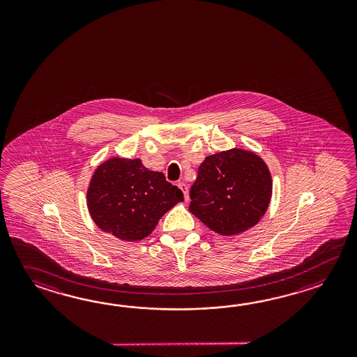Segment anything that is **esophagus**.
<instances>
[{
  "mask_svg": "<svg viewBox=\"0 0 357 357\" xmlns=\"http://www.w3.org/2000/svg\"><path fill=\"white\" fill-rule=\"evenodd\" d=\"M178 188H180L182 192H183L185 200H189V188H188V185L183 183V182H180V183H178Z\"/></svg>",
  "mask_w": 357,
  "mask_h": 357,
  "instance_id": "esophagus-1",
  "label": "esophagus"
}]
</instances>
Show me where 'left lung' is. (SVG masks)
Segmentation results:
<instances>
[{
  "mask_svg": "<svg viewBox=\"0 0 357 357\" xmlns=\"http://www.w3.org/2000/svg\"><path fill=\"white\" fill-rule=\"evenodd\" d=\"M266 162L234 148L205 157L190 190L189 211L222 236L243 234L258 225L272 197Z\"/></svg>",
  "mask_w": 357,
  "mask_h": 357,
  "instance_id": "left-lung-1",
  "label": "left lung"
}]
</instances>
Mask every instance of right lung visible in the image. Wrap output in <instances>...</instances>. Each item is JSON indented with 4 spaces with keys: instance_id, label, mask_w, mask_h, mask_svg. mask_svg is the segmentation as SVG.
Returning a JSON list of instances; mask_svg holds the SVG:
<instances>
[{
    "instance_id": "right-lung-1",
    "label": "right lung",
    "mask_w": 357,
    "mask_h": 357,
    "mask_svg": "<svg viewBox=\"0 0 357 357\" xmlns=\"http://www.w3.org/2000/svg\"><path fill=\"white\" fill-rule=\"evenodd\" d=\"M181 190L162 172L149 171L142 160L112 157L91 176L86 205L91 220L103 232L122 241H140L177 203Z\"/></svg>"
}]
</instances>
